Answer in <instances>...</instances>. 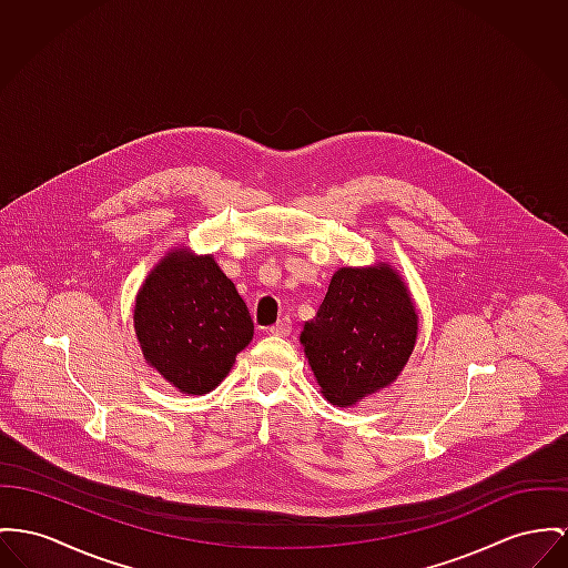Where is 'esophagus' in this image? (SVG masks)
Here are the masks:
<instances>
[{
    "mask_svg": "<svg viewBox=\"0 0 568 568\" xmlns=\"http://www.w3.org/2000/svg\"><path fill=\"white\" fill-rule=\"evenodd\" d=\"M291 332H293V325H291L288 318H282V321H277L273 327H268V334H271V336H280V338H286Z\"/></svg>",
    "mask_w": 568,
    "mask_h": 568,
    "instance_id": "esophagus-1",
    "label": "esophagus"
}]
</instances>
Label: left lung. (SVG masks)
<instances>
[{"mask_svg": "<svg viewBox=\"0 0 568 568\" xmlns=\"http://www.w3.org/2000/svg\"><path fill=\"white\" fill-rule=\"evenodd\" d=\"M409 286L389 263L341 266L300 341L321 394L353 407L392 385L417 341Z\"/></svg>", "mask_w": 568, "mask_h": 568, "instance_id": "left-lung-1", "label": "left lung"}]
</instances>
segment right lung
<instances>
[{
	"instance_id": "right-lung-1",
	"label": "right lung",
	"mask_w": 568,
	"mask_h": 568,
	"mask_svg": "<svg viewBox=\"0 0 568 568\" xmlns=\"http://www.w3.org/2000/svg\"><path fill=\"white\" fill-rule=\"evenodd\" d=\"M133 327L146 364L172 387L202 396L227 377L254 323L213 254L170 250L138 291Z\"/></svg>"
}]
</instances>
